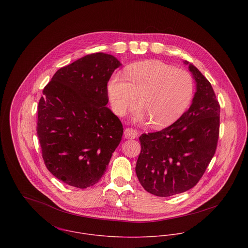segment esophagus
<instances>
[{"mask_svg": "<svg viewBox=\"0 0 248 248\" xmlns=\"http://www.w3.org/2000/svg\"><path fill=\"white\" fill-rule=\"evenodd\" d=\"M138 135H139V133H138L136 130L132 129V128H127V129L124 131V136H125V138H126V139H129V140H134V139H136V138L138 137Z\"/></svg>", "mask_w": 248, "mask_h": 248, "instance_id": "1", "label": "esophagus"}]
</instances>
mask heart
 <instances>
[{
  "instance_id": "heart-1",
  "label": "heart",
  "mask_w": 248,
  "mask_h": 248,
  "mask_svg": "<svg viewBox=\"0 0 248 248\" xmlns=\"http://www.w3.org/2000/svg\"><path fill=\"white\" fill-rule=\"evenodd\" d=\"M125 78L114 74L108 82L109 104L119 116L139 105L138 121H151L163 129L177 121L190 106L195 83L188 71L158 60H146L128 66Z\"/></svg>"
}]
</instances>
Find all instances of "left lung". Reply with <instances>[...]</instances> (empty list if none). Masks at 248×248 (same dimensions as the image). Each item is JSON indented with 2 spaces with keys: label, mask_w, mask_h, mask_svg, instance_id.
<instances>
[{
  "label": "left lung",
  "mask_w": 248,
  "mask_h": 248,
  "mask_svg": "<svg viewBox=\"0 0 248 248\" xmlns=\"http://www.w3.org/2000/svg\"><path fill=\"white\" fill-rule=\"evenodd\" d=\"M196 81L190 108L171 126L140 137L136 173L143 188L170 197L193 188L212 159L218 140L219 105L210 82L184 61Z\"/></svg>",
  "instance_id": "obj_1"
}]
</instances>
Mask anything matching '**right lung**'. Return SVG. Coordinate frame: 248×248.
<instances>
[{
	"label": "right lung",
	"instance_id": "obj_1",
	"mask_svg": "<svg viewBox=\"0 0 248 248\" xmlns=\"http://www.w3.org/2000/svg\"><path fill=\"white\" fill-rule=\"evenodd\" d=\"M121 63L112 55H86L55 72L38 105L37 136L47 170L77 188L106 172L123 126L106 106L107 84Z\"/></svg>",
	"mask_w": 248,
	"mask_h": 248
}]
</instances>
